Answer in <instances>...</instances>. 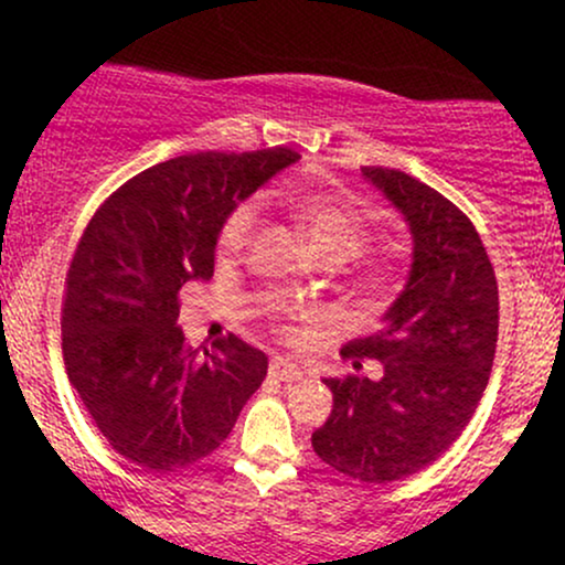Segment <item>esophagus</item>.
Wrapping results in <instances>:
<instances>
[{
  "instance_id": "34e87169",
  "label": "esophagus",
  "mask_w": 565,
  "mask_h": 565,
  "mask_svg": "<svg viewBox=\"0 0 565 565\" xmlns=\"http://www.w3.org/2000/svg\"><path fill=\"white\" fill-rule=\"evenodd\" d=\"M270 374L281 382H297L305 377V372L297 364H291L287 359H274L270 361Z\"/></svg>"
}]
</instances>
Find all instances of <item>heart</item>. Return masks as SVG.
I'll return each mask as SVG.
<instances>
[{
  "instance_id": "heart-1",
  "label": "heart",
  "mask_w": 565,
  "mask_h": 565,
  "mask_svg": "<svg viewBox=\"0 0 565 565\" xmlns=\"http://www.w3.org/2000/svg\"><path fill=\"white\" fill-rule=\"evenodd\" d=\"M289 215L295 217L297 228L308 238L319 260H350L372 244V223L350 201L323 196V193H300L289 199ZM255 220V201H242L220 225L217 249L223 255H238L249 244ZM355 289L366 305H382L393 291V274L385 265H366L355 278Z\"/></svg>"
}]
</instances>
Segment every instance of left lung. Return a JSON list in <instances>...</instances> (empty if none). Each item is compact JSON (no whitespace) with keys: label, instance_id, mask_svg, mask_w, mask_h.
I'll list each match as a JSON object with an SVG mask.
<instances>
[{"label":"left lung","instance_id":"obj_1","mask_svg":"<svg viewBox=\"0 0 565 565\" xmlns=\"http://www.w3.org/2000/svg\"><path fill=\"white\" fill-rule=\"evenodd\" d=\"M361 172L404 215L414 260L385 327L342 350L377 359L382 380H323L334 406L313 451L355 481L391 483L430 468L476 414L494 364L499 291L481 236L457 204L401 170Z\"/></svg>","mask_w":565,"mask_h":565}]
</instances>
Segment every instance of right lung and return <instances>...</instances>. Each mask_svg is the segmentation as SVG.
Segmentation results:
<instances>
[{
  "mask_svg": "<svg viewBox=\"0 0 565 565\" xmlns=\"http://www.w3.org/2000/svg\"><path fill=\"white\" fill-rule=\"evenodd\" d=\"M300 159L291 148L201 151L135 174L97 206L66 276L63 361L116 454L153 472L199 462L228 438L268 359L236 334L204 353L178 327L180 289L215 274L220 225Z\"/></svg>",
  "mask_w": 565,
  "mask_h": 565,
  "instance_id": "add662e5",
  "label": "right lung"
}]
</instances>
